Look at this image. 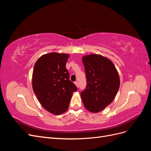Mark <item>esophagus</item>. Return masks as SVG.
<instances>
[{"label":"esophagus","instance_id":"1","mask_svg":"<svg viewBox=\"0 0 151 151\" xmlns=\"http://www.w3.org/2000/svg\"><path fill=\"white\" fill-rule=\"evenodd\" d=\"M74 84H75V85L77 86V88H78V87H79V83H78V82L76 81L75 83H74Z\"/></svg>","mask_w":151,"mask_h":151}]
</instances>
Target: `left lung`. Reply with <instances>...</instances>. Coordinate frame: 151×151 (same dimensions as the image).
Masks as SVG:
<instances>
[{"mask_svg":"<svg viewBox=\"0 0 151 151\" xmlns=\"http://www.w3.org/2000/svg\"><path fill=\"white\" fill-rule=\"evenodd\" d=\"M87 87L81 93L84 107L97 113L110 104L120 84V77L113 62L99 54L83 56Z\"/></svg>","mask_w":151,"mask_h":151,"instance_id":"1","label":"left lung"}]
</instances>
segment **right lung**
<instances>
[{"label": "right lung", "instance_id": "1", "mask_svg": "<svg viewBox=\"0 0 151 151\" xmlns=\"http://www.w3.org/2000/svg\"><path fill=\"white\" fill-rule=\"evenodd\" d=\"M69 54L52 52L44 54L36 62L32 86L35 94L44 109L53 115L65 112L76 85L68 79L65 64Z\"/></svg>", "mask_w": 151, "mask_h": 151}]
</instances>
